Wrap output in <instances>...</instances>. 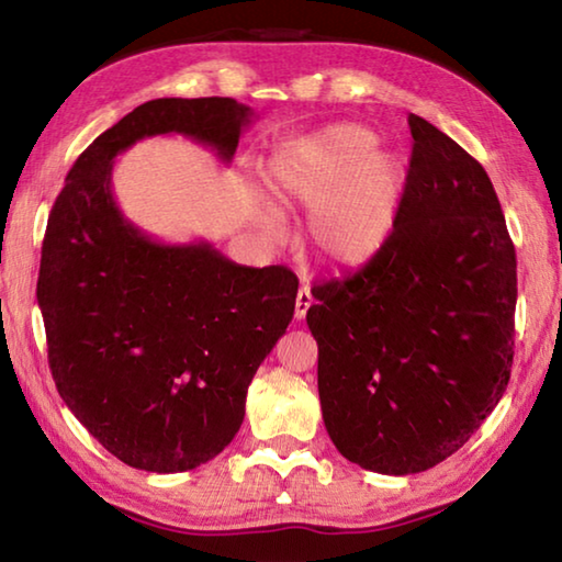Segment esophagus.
<instances>
[{
    "instance_id": "1",
    "label": "esophagus",
    "mask_w": 562,
    "mask_h": 562,
    "mask_svg": "<svg viewBox=\"0 0 562 562\" xmlns=\"http://www.w3.org/2000/svg\"><path fill=\"white\" fill-rule=\"evenodd\" d=\"M312 292L307 288H300L297 292V300H294V317L297 319H304V315H307V310L312 307Z\"/></svg>"
}]
</instances>
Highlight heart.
<instances>
[{"instance_id":"b5f03b06","label":"heart","mask_w":562,"mask_h":562,"mask_svg":"<svg viewBox=\"0 0 562 562\" xmlns=\"http://www.w3.org/2000/svg\"><path fill=\"white\" fill-rule=\"evenodd\" d=\"M270 178L280 201L312 211V250L329 265L349 268L374 258L392 235L406 166L394 150L376 148L369 128L339 123L274 158ZM268 225H274L272 213Z\"/></svg>"}]
</instances>
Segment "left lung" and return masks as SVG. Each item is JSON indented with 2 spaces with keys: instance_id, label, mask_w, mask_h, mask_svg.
Masks as SVG:
<instances>
[{
  "instance_id": "obj_1",
  "label": "left lung",
  "mask_w": 562,
  "mask_h": 562,
  "mask_svg": "<svg viewBox=\"0 0 562 562\" xmlns=\"http://www.w3.org/2000/svg\"><path fill=\"white\" fill-rule=\"evenodd\" d=\"M392 235L372 260L312 288L322 418L361 469H434L506 392L516 337V247L473 156L422 116Z\"/></svg>"
}]
</instances>
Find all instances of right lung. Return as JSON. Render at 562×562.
<instances>
[{"mask_svg":"<svg viewBox=\"0 0 562 562\" xmlns=\"http://www.w3.org/2000/svg\"><path fill=\"white\" fill-rule=\"evenodd\" d=\"M250 119L223 97L140 103L76 158L46 223L36 300L52 376L93 439L133 469L190 471L235 439L300 282L282 265L245 268L211 243L140 233L113 201V158L183 133L227 164Z\"/></svg>","mask_w":562,"mask_h":562,"instance_id":"obj_1","label":"right lung"}]
</instances>
